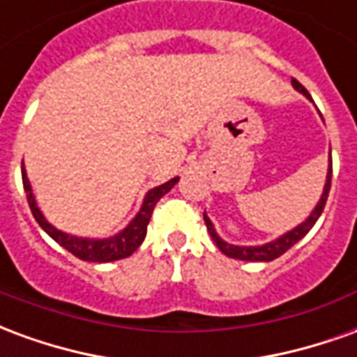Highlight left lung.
Segmentation results:
<instances>
[{
    "label": "left lung",
    "mask_w": 357,
    "mask_h": 357,
    "mask_svg": "<svg viewBox=\"0 0 357 357\" xmlns=\"http://www.w3.org/2000/svg\"><path fill=\"white\" fill-rule=\"evenodd\" d=\"M292 86L296 91L304 95L306 99L312 101V95L307 93V89L298 84L296 80H292ZM331 176H333V162H331V153H329V168H327V179H325V185H323V193L319 197V201L315 204V208L310 212V216L298 224L296 227H292L291 231L283 233L281 237H277V239L269 241V243H264V245H255V247H241V245H231V243H225L220 235H218L216 227L212 224V220L206 216V212H204V222H206V229H208L210 237L212 241L216 243V247L224 252L225 256H229V258H235V260H245V262H271V260H275L281 255H284L287 250L291 247H294L296 243H298L302 237H306L307 231L312 229L315 225V222L319 220L321 216L323 208H325V202H327V197H329V189H331Z\"/></svg>",
    "instance_id": "1"
}]
</instances>
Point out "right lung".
<instances>
[{"label": "right lung", "instance_id": "obj_1", "mask_svg": "<svg viewBox=\"0 0 357 357\" xmlns=\"http://www.w3.org/2000/svg\"><path fill=\"white\" fill-rule=\"evenodd\" d=\"M178 181L179 178H172L170 181H166L162 185L153 187L151 191H147L139 212L133 216L132 222L126 225L122 231H118L116 235L107 237V239H93V237H78V235L61 231L45 220L42 210L38 208L30 179L26 176V168H24V162H22V185H24V191H26L28 204H30V210L34 214L36 222L40 224V227L50 235L51 239L57 241L61 247L66 248L68 252H73L76 258H80L84 262H114V260H122V258L132 256L141 243L145 241L149 220H151V214H153L156 202L160 201Z\"/></svg>", "mask_w": 357, "mask_h": 357}]
</instances>
